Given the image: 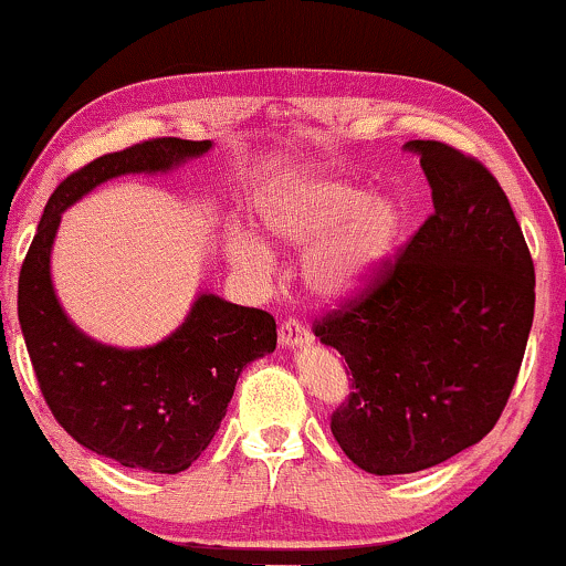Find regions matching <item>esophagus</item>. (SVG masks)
<instances>
[{"label": "esophagus", "mask_w": 566, "mask_h": 566, "mask_svg": "<svg viewBox=\"0 0 566 566\" xmlns=\"http://www.w3.org/2000/svg\"><path fill=\"white\" fill-rule=\"evenodd\" d=\"M308 338H312V333H308V327L303 325V322L284 319L282 325H279V344L287 346V349H293V346L308 344Z\"/></svg>", "instance_id": "34e87169"}]
</instances>
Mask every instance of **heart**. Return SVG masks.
I'll use <instances>...</instances> for the list:
<instances>
[{
    "label": "heart",
    "mask_w": 566,
    "mask_h": 566,
    "mask_svg": "<svg viewBox=\"0 0 566 566\" xmlns=\"http://www.w3.org/2000/svg\"><path fill=\"white\" fill-rule=\"evenodd\" d=\"M263 231L279 244L306 247L301 273L319 297L357 293L395 250L402 231L400 207L387 196H370L349 179L297 177L258 201ZM228 254L241 273L263 279L271 252L244 231L228 235Z\"/></svg>",
    "instance_id": "1"
}]
</instances>
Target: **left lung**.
Here are the masks:
<instances>
[{"mask_svg": "<svg viewBox=\"0 0 566 566\" xmlns=\"http://www.w3.org/2000/svg\"><path fill=\"white\" fill-rule=\"evenodd\" d=\"M434 212L314 335L346 359L352 392L331 416L357 468H434L492 432L535 316V263L496 177L434 139L408 142Z\"/></svg>", "mask_w": 566, "mask_h": 566, "instance_id": "8db88e82", "label": "left lung"}]
</instances>
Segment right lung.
<instances>
[{"label": "right lung", "instance_id": "1", "mask_svg": "<svg viewBox=\"0 0 566 566\" xmlns=\"http://www.w3.org/2000/svg\"><path fill=\"white\" fill-rule=\"evenodd\" d=\"M212 142L177 136L139 142L72 171L53 190L18 276V322L40 392L85 449L147 473H182L212 443L235 381L252 359L276 349L263 308L201 295L177 333L150 349H112L66 319L51 284V247L61 212L120 174L166 171Z\"/></svg>", "mask_w": 566, "mask_h": 566}]
</instances>
